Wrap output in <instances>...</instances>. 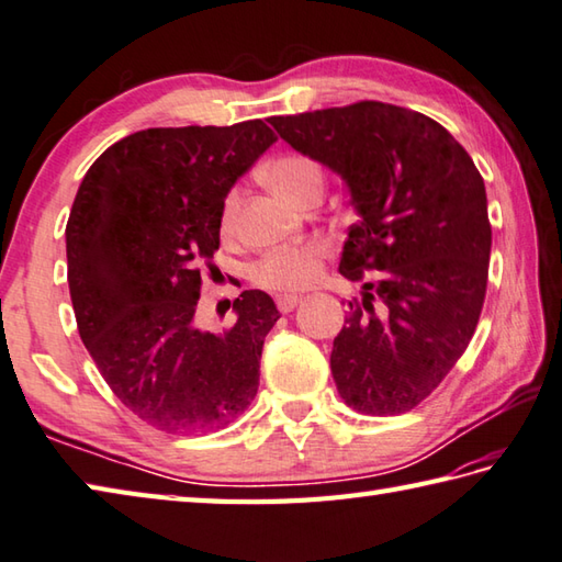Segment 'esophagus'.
<instances>
[{
    "label": "esophagus",
    "instance_id": "esophagus-1",
    "mask_svg": "<svg viewBox=\"0 0 562 562\" xmlns=\"http://www.w3.org/2000/svg\"><path fill=\"white\" fill-rule=\"evenodd\" d=\"M300 300H302V296H296V294H280L274 302H278V310H280L282 314H290V312L294 310V306L300 304Z\"/></svg>",
    "mask_w": 562,
    "mask_h": 562
}]
</instances>
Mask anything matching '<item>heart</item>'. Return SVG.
Instances as JSON below:
<instances>
[{
  "label": "heart",
  "mask_w": 562,
  "mask_h": 562,
  "mask_svg": "<svg viewBox=\"0 0 562 562\" xmlns=\"http://www.w3.org/2000/svg\"><path fill=\"white\" fill-rule=\"evenodd\" d=\"M268 184L274 192L292 204H300L306 194L318 190L324 192V168L312 156L304 153H284L266 165ZM238 190H228L218 214V231L222 236H236L238 228ZM331 256V246L326 240H306V244L272 250L252 266L250 278L258 288L272 292H300L312 288L322 278L324 262Z\"/></svg>",
  "instance_id": "obj_1"
}]
</instances>
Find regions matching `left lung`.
<instances>
[{"label":"left lung","mask_w":562,"mask_h":562,"mask_svg":"<svg viewBox=\"0 0 562 562\" xmlns=\"http://www.w3.org/2000/svg\"><path fill=\"white\" fill-rule=\"evenodd\" d=\"M270 124L350 187L360 222L348 228L340 274L380 272L362 302H348L334 338L340 400L370 416L412 412L465 353L485 304L482 175L438 121L372 99Z\"/></svg>","instance_id":"obj_1"}]
</instances>
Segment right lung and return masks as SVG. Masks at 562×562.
<instances>
[{
  "instance_id": "1",
  "label": "right lung",
  "mask_w": 562,
  "mask_h": 562,
  "mask_svg": "<svg viewBox=\"0 0 562 562\" xmlns=\"http://www.w3.org/2000/svg\"><path fill=\"white\" fill-rule=\"evenodd\" d=\"M274 140L260 119L136 131L77 190L65 226L77 331L119 402L160 431L224 428L258 392L272 296L240 292L222 334L194 314L224 196Z\"/></svg>"
}]
</instances>
